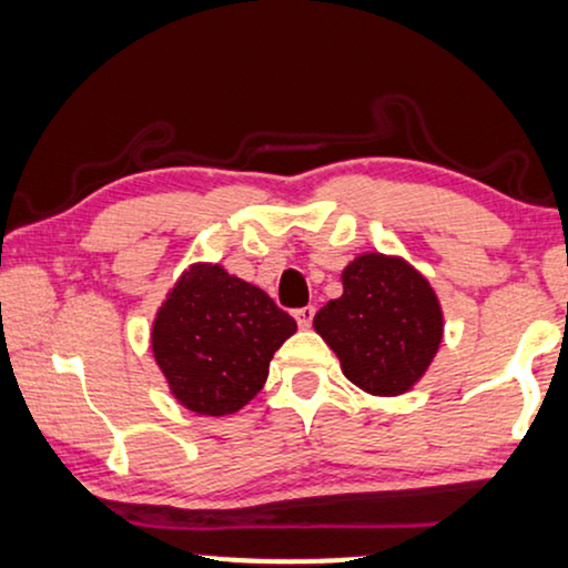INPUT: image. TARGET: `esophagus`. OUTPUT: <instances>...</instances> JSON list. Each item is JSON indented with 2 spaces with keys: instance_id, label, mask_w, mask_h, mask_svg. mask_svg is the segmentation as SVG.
<instances>
[{
  "instance_id": "obj_1",
  "label": "esophagus",
  "mask_w": 568,
  "mask_h": 568,
  "mask_svg": "<svg viewBox=\"0 0 568 568\" xmlns=\"http://www.w3.org/2000/svg\"><path fill=\"white\" fill-rule=\"evenodd\" d=\"M313 315H315V307L307 305V307H297L294 311V318H297V326L300 328H307L313 323Z\"/></svg>"
}]
</instances>
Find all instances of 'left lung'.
I'll use <instances>...</instances> for the list:
<instances>
[{"mask_svg":"<svg viewBox=\"0 0 568 568\" xmlns=\"http://www.w3.org/2000/svg\"><path fill=\"white\" fill-rule=\"evenodd\" d=\"M342 297L315 313V331L363 392L407 394L444 338V313L428 278L404 257L363 253L342 271Z\"/></svg>","mask_w":568,"mask_h":568,"instance_id":"obj_1","label":"left lung"}]
</instances>
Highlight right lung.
<instances>
[{"label":"right lung","instance_id":"1","mask_svg":"<svg viewBox=\"0 0 568 568\" xmlns=\"http://www.w3.org/2000/svg\"><path fill=\"white\" fill-rule=\"evenodd\" d=\"M294 331L292 315L255 284L219 263H195L161 302L151 347L182 407L224 417L261 392L271 357Z\"/></svg>","mask_w":568,"mask_h":568}]
</instances>
